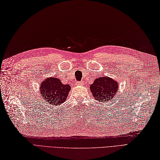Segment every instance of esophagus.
Returning a JSON list of instances; mask_svg holds the SVG:
<instances>
[{
    "label": "esophagus",
    "mask_w": 160,
    "mask_h": 160,
    "mask_svg": "<svg viewBox=\"0 0 160 160\" xmlns=\"http://www.w3.org/2000/svg\"><path fill=\"white\" fill-rule=\"evenodd\" d=\"M84 84V82L83 81H79V82H77L76 83L77 85H83Z\"/></svg>",
    "instance_id": "1"
}]
</instances>
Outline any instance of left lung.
<instances>
[{
    "label": "left lung",
    "instance_id": "1",
    "mask_svg": "<svg viewBox=\"0 0 160 160\" xmlns=\"http://www.w3.org/2000/svg\"><path fill=\"white\" fill-rule=\"evenodd\" d=\"M118 88V81L107 76L96 78L89 86L94 99L103 102H107L114 98Z\"/></svg>",
    "mask_w": 160,
    "mask_h": 160
}]
</instances>
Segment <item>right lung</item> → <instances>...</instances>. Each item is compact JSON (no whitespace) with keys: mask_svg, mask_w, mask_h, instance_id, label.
<instances>
[{"mask_svg":"<svg viewBox=\"0 0 160 160\" xmlns=\"http://www.w3.org/2000/svg\"><path fill=\"white\" fill-rule=\"evenodd\" d=\"M71 89L69 85L62 84L58 78L47 77L41 83L40 93L47 102L58 106L67 99Z\"/></svg>","mask_w":160,"mask_h":160,"instance_id":"right-lung-1","label":"right lung"}]
</instances>
